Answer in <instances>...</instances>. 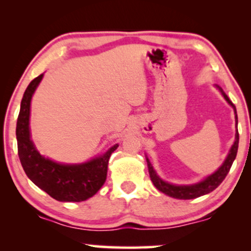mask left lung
Segmentation results:
<instances>
[{"label": "left lung", "mask_w": 251, "mask_h": 251, "mask_svg": "<svg viewBox=\"0 0 251 251\" xmlns=\"http://www.w3.org/2000/svg\"><path fill=\"white\" fill-rule=\"evenodd\" d=\"M221 89V88H220ZM222 94H223L224 98L230 105L232 106L235 109L236 113V107L234 103L231 102V100L227 98V96L224 93L223 91L221 89ZM236 119H237V114H236ZM238 140H240V137H238V131L236 132V137H235V143L232 145L231 150H230L229 154H227L226 162L223 163V165L221 166L217 171L215 172L214 175L209 176L205 180L201 181V183L195 184V185H174V184L166 183L160 179L158 177L157 174L154 172L153 168H152L151 163L148 160V166H149V174H150V178H151L152 183L154 184V186L159 190L160 192L163 194L170 196V197L174 198H178V200H194V198L201 197V196L209 194V192L214 191V190L217 188L218 185L224 180V178L226 177V175L229 174L230 168H231L232 163H234L236 154H237V150H238Z\"/></svg>", "instance_id": "8db88e82"}]
</instances>
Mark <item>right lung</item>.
I'll use <instances>...</instances> for the list:
<instances>
[{
	"label": "right lung",
	"mask_w": 251,
	"mask_h": 251,
	"mask_svg": "<svg viewBox=\"0 0 251 251\" xmlns=\"http://www.w3.org/2000/svg\"><path fill=\"white\" fill-rule=\"evenodd\" d=\"M42 76L43 74L31 80L22 98L16 124L20 162L28 178L54 200L60 201H86L96 195L103 185L107 176L109 157L119 145L116 144L106 153L79 165L57 164L42 157L30 140L29 133L31 96Z\"/></svg>",
	"instance_id": "add662e5"
}]
</instances>
